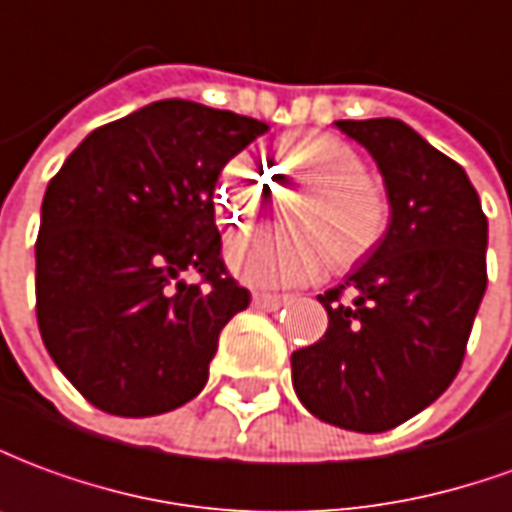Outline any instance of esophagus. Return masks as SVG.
I'll return each mask as SVG.
<instances>
[{
  "label": "esophagus",
  "instance_id": "1",
  "mask_svg": "<svg viewBox=\"0 0 512 512\" xmlns=\"http://www.w3.org/2000/svg\"><path fill=\"white\" fill-rule=\"evenodd\" d=\"M284 303V295H270V292H256V295H253V306L262 308V311H278Z\"/></svg>",
  "mask_w": 512,
  "mask_h": 512
}]
</instances>
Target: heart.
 <instances>
[{"label": "heart", "instance_id": "1", "mask_svg": "<svg viewBox=\"0 0 512 512\" xmlns=\"http://www.w3.org/2000/svg\"><path fill=\"white\" fill-rule=\"evenodd\" d=\"M275 168L297 187L289 223L297 231H242L228 239L226 262L250 286L275 289L317 281L331 262L350 270L369 259L391 226L386 187L366 176L364 157L333 134L286 137ZM264 179L248 157H234L217 179V212L228 226L248 223L259 209Z\"/></svg>", "mask_w": 512, "mask_h": 512}]
</instances>
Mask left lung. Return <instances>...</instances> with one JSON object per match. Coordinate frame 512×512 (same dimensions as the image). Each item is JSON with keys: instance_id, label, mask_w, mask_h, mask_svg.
<instances>
[{"instance_id": "left-lung-1", "label": "left lung", "mask_w": 512, "mask_h": 512, "mask_svg": "<svg viewBox=\"0 0 512 512\" xmlns=\"http://www.w3.org/2000/svg\"><path fill=\"white\" fill-rule=\"evenodd\" d=\"M336 126L378 162L391 226L344 284L320 295L328 331L292 353V383L322 422L383 433L436 402L458 375L488 284V220L466 170L411 126L397 118Z\"/></svg>"}]
</instances>
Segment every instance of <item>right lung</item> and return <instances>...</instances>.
<instances>
[{"label": "right lung", "mask_w": 512, "mask_h": 512, "mask_svg": "<svg viewBox=\"0 0 512 512\" xmlns=\"http://www.w3.org/2000/svg\"><path fill=\"white\" fill-rule=\"evenodd\" d=\"M264 132L237 112L154 101L90 132L49 181L38 328L99 411L157 416L206 386L220 331L250 303L220 256L212 192L228 159Z\"/></svg>", "instance_id": "1"}]
</instances>
